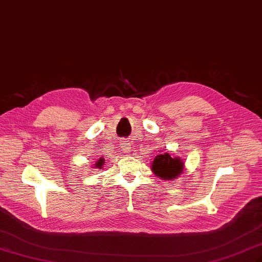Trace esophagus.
Returning <instances> with one entry per match:
<instances>
[{"mask_svg": "<svg viewBox=\"0 0 262 262\" xmlns=\"http://www.w3.org/2000/svg\"><path fill=\"white\" fill-rule=\"evenodd\" d=\"M121 149L125 154H129L130 153V148H131V143H129V141H122L121 142Z\"/></svg>", "mask_w": 262, "mask_h": 262, "instance_id": "34e87169", "label": "esophagus"}]
</instances>
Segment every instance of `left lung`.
<instances>
[{"mask_svg":"<svg viewBox=\"0 0 262 262\" xmlns=\"http://www.w3.org/2000/svg\"><path fill=\"white\" fill-rule=\"evenodd\" d=\"M162 152V150H160ZM153 175L163 180H173L185 170V163L180 157H172L168 153L158 154L150 165Z\"/></svg>","mask_w":262,"mask_h":262,"instance_id":"1","label":"left lung"}]
</instances>
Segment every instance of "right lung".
I'll return each mask as SVG.
<instances>
[{
    "label": "right lung",
    "instance_id": "obj_1",
    "mask_svg": "<svg viewBox=\"0 0 262 262\" xmlns=\"http://www.w3.org/2000/svg\"><path fill=\"white\" fill-rule=\"evenodd\" d=\"M104 164H105V160H104V157H100V158H98L97 162L95 163V165L93 166V168L101 169V168H102V166H104Z\"/></svg>",
    "mask_w": 262,
    "mask_h": 262
}]
</instances>
